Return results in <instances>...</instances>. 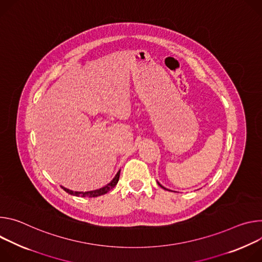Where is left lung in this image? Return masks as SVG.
Wrapping results in <instances>:
<instances>
[{
  "label": "left lung",
  "mask_w": 262,
  "mask_h": 262,
  "mask_svg": "<svg viewBox=\"0 0 262 262\" xmlns=\"http://www.w3.org/2000/svg\"><path fill=\"white\" fill-rule=\"evenodd\" d=\"M157 183H158V185H159V186H160V187H162V188H163V189H165V190H168V189H167V188H165V187H163V186H162V185H161V184H160V183H159V182H157Z\"/></svg>",
  "instance_id": "left-lung-1"
}]
</instances>
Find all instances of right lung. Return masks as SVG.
<instances>
[{
    "label": "right lung",
    "instance_id": "obj_1",
    "mask_svg": "<svg viewBox=\"0 0 262 262\" xmlns=\"http://www.w3.org/2000/svg\"><path fill=\"white\" fill-rule=\"evenodd\" d=\"M120 172H121V169L116 172L115 177L105 186L99 188V189H96V190H90V191H74V190H71L69 188H66L63 186H61L63 188V190H66L68 193L72 194V195H76V196H89V198H95V196H99V195H102V194H105L107 193L110 189H112L116 184H118L119 182V179H120Z\"/></svg>",
    "mask_w": 262,
    "mask_h": 262
}]
</instances>
